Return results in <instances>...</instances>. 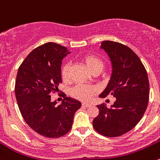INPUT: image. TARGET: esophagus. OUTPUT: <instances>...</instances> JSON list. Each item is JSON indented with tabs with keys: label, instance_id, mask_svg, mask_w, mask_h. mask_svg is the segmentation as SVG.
I'll use <instances>...</instances> for the list:
<instances>
[{
	"label": "esophagus",
	"instance_id": "obj_1",
	"mask_svg": "<svg viewBox=\"0 0 160 160\" xmlns=\"http://www.w3.org/2000/svg\"><path fill=\"white\" fill-rule=\"evenodd\" d=\"M82 106H83V107H91V104L83 102V103H82Z\"/></svg>",
	"mask_w": 160,
	"mask_h": 160
}]
</instances>
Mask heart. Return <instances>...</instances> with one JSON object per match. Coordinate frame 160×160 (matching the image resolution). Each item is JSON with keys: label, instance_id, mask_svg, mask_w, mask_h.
Segmentation results:
<instances>
[{"label": "heart", "instance_id": "heart-1", "mask_svg": "<svg viewBox=\"0 0 160 160\" xmlns=\"http://www.w3.org/2000/svg\"><path fill=\"white\" fill-rule=\"evenodd\" d=\"M79 59L92 72H95V71L101 72L103 68V61L94 54L86 53V54L81 56ZM69 72H70V64L65 63L61 69V78L64 81H68L69 79ZM95 93H96V89L94 87L89 86V85H78L73 87L70 90V94L72 97L79 99L81 101H85V102L90 100L92 96Z\"/></svg>", "mask_w": 160, "mask_h": 160}]
</instances>
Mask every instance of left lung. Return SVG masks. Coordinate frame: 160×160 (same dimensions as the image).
<instances>
[{"label": "left lung", "mask_w": 160, "mask_h": 160, "mask_svg": "<svg viewBox=\"0 0 160 160\" xmlns=\"http://www.w3.org/2000/svg\"><path fill=\"white\" fill-rule=\"evenodd\" d=\"M103 49L111 60L113 72L107 88L99 95L116 98L110 108L98 105L99 114L92 126L106 137H118L133 129L143 117L149 98L147 72L138 55L127 46L113 41H103Z\"/></svg>", "instance_id": "1"}]
</instances>
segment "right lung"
<instances>
[{
	"label": "right lung",
	"instance_id": "obj_1",
	"mask_svg": "<svg viewBox=\"0 0 160 160\" xmlns=\"http://www.w3.org/2000/svg\"><path fill=\"white\" fill-rule=\"evenodd\" d=\"M67 53V48L60 44H42L26 57L17 73L15 92L20 113L34 132L49 138L67 134L81 107L79 101L66 96L61 105L50 101V94L62 82L61 61Z\"/></svg>",
	"mask_w": 160,
	"mask_h": 160
}]
</instances>
